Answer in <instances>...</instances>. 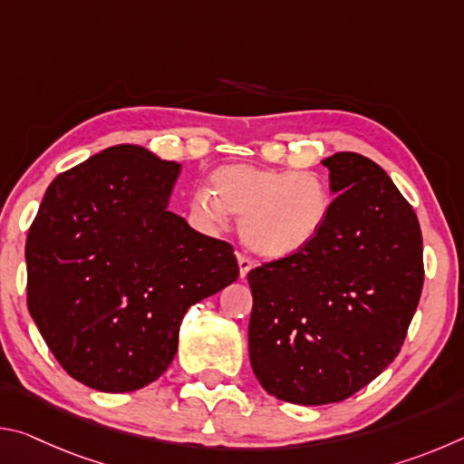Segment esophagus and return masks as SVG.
Listing matches in <instances>:
<instances>
[{
  "instance_id": "1",
  "label": "esophagus",
  "mask_w": 464,
  "mask_h": 464,
  "mask_svg": "<svg viewBox=\"0 0 464 464\" xmlns=\"http://www.w3.org/2000/svg\"><path fill=\"white\" fill-rule=\"evenodd\" d=\"M237 264H239V276H241V280H243V278H246L247 274H249V270L254 268V262H251L247 256L237 254Z\"/></svg>"
}]
</instances>
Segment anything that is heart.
<instances>
[{"mask_svg": "<svg viewBox=\"0 0 464 464\" xmlns=\"http://www.w3.org/2000/svg\"><path fill=\"white\" fill-rule=\"evenodd\" d=\"M196 221L217 229L241 217V239L266 260L298 256L319 237L332 213L327 184L313 171L229 163L210 174V190L190 198Z\"/></svg>", "mask_w": 464, "mask_h": 464, "instance_id": "b5f03b06", "label": "heart"}]
</instances>
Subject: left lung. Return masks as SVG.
Segmentation results:
<instances>
[{"label": "left lung", "instance_id": "obj_1", "mask_svg": "<svg viewBox=\"0 0 464 464\" xmlns=\"http://www.w3.org/2000/svg\"><path fill=\"white\" fill-rule=\"evenodd\" d=\"M335 196L319 237L247 274L249 362L280 401H343L401 350L423 286L418 217L368 157H325Z\"/></svg>", "mask_w": 464, "mask_h": 464}]
</instances>
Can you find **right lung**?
Segmentation results:
<instances>
[{"instance_id": "obj_1", "label": "right lung", "mask_w": 464, "mask_h": 464, "mask_svg": "<svg viewBox=\"0 0 464 464\" xmlns=\"http://www.w3.org/2000/svg\"><path fill=\"white\" fill-rule=\"evenodd\" d=\"M179 169L145 147H108L53 179L28 231L30 315L96 391L160 379L188 309L239 276L229 243L169 210Z\"/></svg>"}]
</instances>
